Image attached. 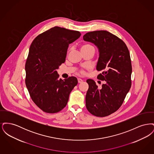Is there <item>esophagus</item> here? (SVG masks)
Segmentation results:
<instances>
[{
    "mask_svg": "<svg viewBox=\"0 0 154 154\" xmlns=\"http://www.w3.org/2000/svg\"><path fill=\"white\" fill-rule=\"evenodd\" d=\"M77 80H78V82L80 84V83H81L82 81H83V80H82V79H77Z\"/></svg>",
    "mask_w": 154,
    "mask_h": 154,
    "instance_id": "esophagus-1",
    "label": "esophagus"
}]
</instances>
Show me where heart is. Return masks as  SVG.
Wrapping results in <instances>:
<instances>
[{"label": "heart", "instance_id": "obj_1", "mask_svg": "<svg viewBox=\"0 0 154 154\" xmlns=\"http://www.w3.org/2000/svg\"><path fill=\"white\" fill-rule=\"evenodd\" d=\"M81 50L82 52H84L87 51L88 50H94V51L95 49H94V46L92 45L91 44H88V43H84L81 45ZM80 73L84 74V72L83 70H80Z\"/></svg>", "mask_w": 154, "mask_h": 154}]
</instances>
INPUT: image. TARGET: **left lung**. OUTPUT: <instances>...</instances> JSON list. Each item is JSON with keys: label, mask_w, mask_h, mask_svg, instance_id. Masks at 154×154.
<instances>
[{"label": "left lung", "mask_w": 154, "mask_h": 154, "mask_svg": "<svg viewBox=\"0 0 154 154\" xmlns=\"http://www.w3.org/2000/svg\"><path fill=\"white\" fill-rule=\"evenodd\" d=\"M85 41L95 44L99 51L96 70L102 71L97 78L105 81L101 88L88 79L85 102L92 115L104 117L117 111L132 85V67L129 50L119 37L106 30H96L84 35Z\"/></svg>", "instance_id": "8db88e82"}]
</instances>
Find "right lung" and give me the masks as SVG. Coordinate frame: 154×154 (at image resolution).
I'll return each mask as SVG.
<instances>
[{"label":"right lung","instance_id":"1","mask_svg":"<svg viewBox=\"0 0 154 154\" xmlns=\"http://www.w3.org/2000/svg\"><path fill=\"white\" fill-rule=\"evenodd\" d=\"M79 31L53 27L40 34L30 45L25 63V84L37 106L47 113L66 107L78 81L74 77L59 79L57 69L65 62L69 45L81 36Z\"/></svg>","mask_w":154,"mask_h":154}]
</instances>
